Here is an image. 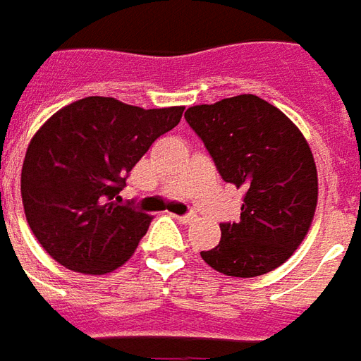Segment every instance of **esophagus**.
I'll use <instances>...</instances> for the list:
<instances>
[{
	"label": "esophagus",
	"mask_w": 361,
	"mask_h": 361,
	"mask_svg": "<svg viewBox=\"0 0 361 361\" xmlns=\"http://www.w3.org/2000/svg\"><path fill=\"white\" fill-rule=\"evenodd\" d=\"M176 219L180 221V224H192L194 219H196V214L194 212H190V214H185V216H176Z\"/></svg>",
	"instance_id": "esophagus-1"
}]
</instances>
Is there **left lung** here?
Listing matches in <instances>:
<instances>
[{
  "label": "left lung",
  "mask_w": 361,
  "mask_h": 361,
  "mask_svg": "<svg viewBox=\"0 0 361 361\" xmlns=\"http://www.w3.org/2000/svg\"><path fill=\"white\" fill-rule=\"evenodd\" d=\"M226 183L245 190L241 219L219 224L221 241L202 250L226 276L255 278L283 264L305 239L319 183L307 140L274 104L237 94L185 112Z\"/></svg>",
  "instance_id": "left-lung-1"
}]
</instances>
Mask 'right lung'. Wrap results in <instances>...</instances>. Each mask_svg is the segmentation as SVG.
<instances>
[{
  "instance_id": "add662e5",
  "label": "right lung",
  "mask_w": 361,
  "mask_h": 361,
  "mask_svg": "<svg viewBox=\"0 0 361 361\" xmlns=\"http://www.w3.org/2000/svg\"><path fill=\"white\" fill-rule=\"evenodd\" d=\"M183 111L85 97L46 120L23 161L21 196L32 233L56 262L106 274L134 255L152 216L120 204L118 192Z\"/></svg>"
}]
</instances>
